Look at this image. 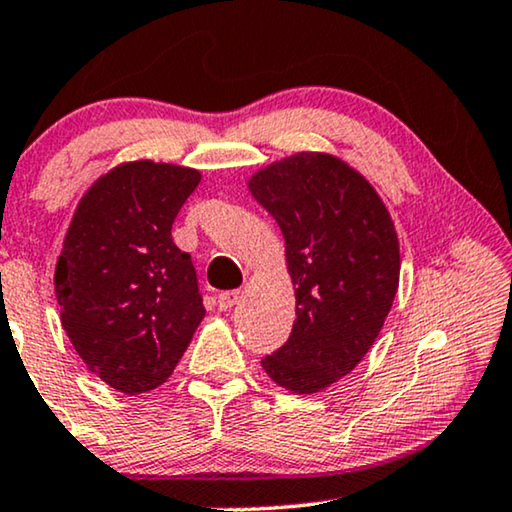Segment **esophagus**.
<instances>
[{"label":"esophagus","mask_w":512,"mask_h":512,"mask_svg":"<svg viewBox=\"0 0 512 512\" xmlns=\"http://www.w3.org/2000/svg\"><path fill=\"white\" fill-rule=\"evenodd\" d=\"M239 299H241V290L220 292V294H218V308H220V311H227V308H232Z\"/></svg>","instance_id":"34e87169"}]
</instances>
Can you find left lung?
Wrapping results in <instances>:
<instances>
[{
  "mask_svg": "<svg viewBox=\"0 0 512 512\" xmlns=\"http://www.w3.org/2000/svg\"><path fill=\"white\" fill-rule=\"evenodd\" d=\"M285 236L297 320L262 359L273 383L313 394L362 362L399 287V239L376 190L348 164L297 153L250 178Z\"/></svg>",
  "mask_w": 512,
  "mask_h": 512,
  "instance_id": "obj_1",
  "label": "left lung"
}]
</instances>
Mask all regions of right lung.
<instances>
[{"label": "right lung", "instance_id": "1", "mask_svg": "<svg viewBox=\"0 0 512 512\" xmlns=\"http://www.w3.org/2000/svg\"><path fill=\"white\" fill-rule=\"evenodd\" d=\"M199 171L129 162L90 187L55 269L62 327L85 366L125 394L174 373L204 318L187 253L171 239Z\"/></svg>", "mask_w": 512, "mask_h": 512}]
</instances>
